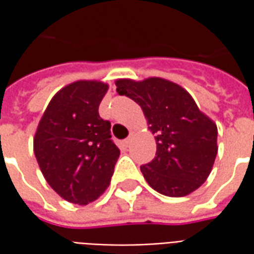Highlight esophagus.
<instances>
[{
	"label": "esophagus",
	"instance_id": "1",
	"mask_svg": "<svg viewBox=\"0 0 254 254\" xmlns=\"http://www.w3.org/2000/svg\"><path fill=\"white\" fill-rule=\"evenodd\" d=\"M130 141H132V138L130 137H127V138H125V140H124V145H125V147H129V145H130Z\"/></svg>",
	"mask_w": 254,
	"mask_h": 254
}]
</instances>
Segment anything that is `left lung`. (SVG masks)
<instances>
[{
    "label": "left lung",
    "instance_id": "left-lung-1",
    "mask_svg": "<svg viewBox=\"0 0 254 254\" xmlns=\"http://www.w3.org/2000/svg\"><path fill=\"white\" fill-rule=\"evenodd\" d=\"M117 92L140 105L155 134L156 156L140 170L160 194L182 197L201 187L218 154L216 124L181 85L160 77L120 78Z\"/></svg>",
    "mask_w": 254,
    "mask_h": 254
}]
</instances>
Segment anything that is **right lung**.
Instances as JSON below:
<instances>
[{
  "mask_svg": "<svg viewBox=\"0 0 254 254\" xmlns=\"http://www.w3.org/2000/svg\"><path fill=\"white\" fill-rule=\"evenodd\" d=\"M107 89L95 80L67 84L53 96L36 129L34 152L42 174L73 204L87 205L107 189L120 156L110 122L99 117Z\"/></svg>",
  "mask_w": 254,
  "mask_h": 254,
  "instance_id": "1",
  "label": "right lung"
}]
</instances>
